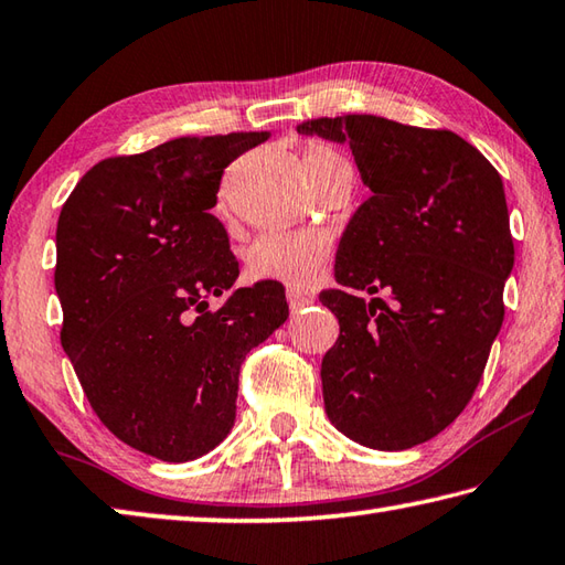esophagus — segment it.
Wrapping results in <instances>:
<instances>
[{"mask_svg": "<svg viewBox=\"0 0 565 565\" xmlns=\"http://www.w3.org/2000/svg\"><path fill=\"white\" fill-rule=\"evenodd\" d=\"M286 301H289V309L296 313V311L306 309V306H309V303H313V296L301 294V291H296V289H289V291H286Z\"/></svg>", "mask_w": 565, "mask_h": 565, "instance_id": "1", "label": "esophagus"}]
</instances>
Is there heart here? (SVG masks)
<instances>
[{
  "label": "heart",
  "instance_id": "obj_1",
  "mask_svg": "<svg viewBox=\"0 0 565 565\" xmlns=\"http://www.w3.org/2000/svg\"><path fill=\"white\" fill-rule=\"evenodd\" d=\"M335 160L343 158L323 146H311L303 156L306 166ZM328 259H331V239L326 234L266 232L249 247L247 269L259 281H279L291 289H309L321 281Z\"/></svg>",
  "mask_w": 565,
  "mask_h": 565
}]
</instances>
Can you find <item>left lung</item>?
Segmentation results:
<instances>
[{
  "mask_svg": "<svg viewBox=\"0 0 565 565\" xmlns=\"http://www.w3.org/2000/svg\"><path fill=\"white\" fill-rule=\"evenodd\" d=\"M299 132L348 142L373 192L338 244L341 289L321 294L341 326L321 363L326 415L381 452L427 443L467 407L504 321L514 269L504 182L452 130L338 116Z\"/></svg>",
  "mask_w": 565,
  "mask_h": 565,
  "instance_id": "1",
  "label": "left lung"
}]
</instances>
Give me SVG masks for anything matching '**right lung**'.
Listing matches in <instances>:
<instances>
[{"instance_id":"1","label":"right lung","mask_w":565,"mask_h":565,"mask_svg":"<svg viewBox=\"0 0 565 565\" xmlns=\"http://www.w3.org/2000/svg\"><path fill=\"white\" fill-rule=\"evenodd\" d=\"M266 138H175L108 158L58 214L61 345L100 423L162 461L198 459L230 435L244 358L289 318L276 281L232 289L239 262L210 212L224 168Z\"/></svg>"}]
</instances>
